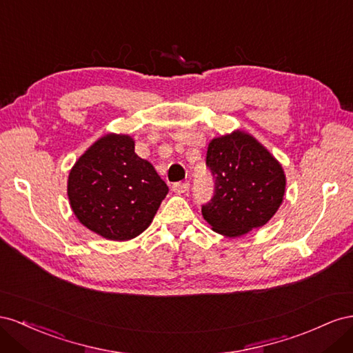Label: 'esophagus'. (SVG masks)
Listing matches in <instances>:
<instances>
[{"mask_svg":"<svg viewBox=\"0 0 353 353\" xmlns=\"http://www.w3.org/2000/svg\"><path fill=\"white\" fill-rule=\"evenodd\" d=\"M189 189V183H182V182H177L173 185V192L180 195V194H185L186 190Z\"/></svg>","mask_w":353,"mask_h":353,"instance_id":"esophagus-1","label":"esophagus"}]
</instances>
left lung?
<instances>
[{"label":"left lung","mask_w":353,"mask_h":353,"mask_svg":"<svg viewBox=\"0 0 353 353\" xmlns=\"http://www.w3.org/2000/svg\"><path fill=\"white\" fill-rule=\"evenodd\" d=\"M205 164L214 177V195L203 205L211 229L229 238L266 225L285 194V174L269 150L245 132L211 140Z\"/></svg>","instance_id":"8db88e82"}]
</instances>
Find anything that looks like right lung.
I'll return each mask as SVG.
<instances>
[{"label":"right lung","mask_w":353,"mask_h":353,"mask_svg":"<svg viewBox=\"0 0 353 353\" xmlns=\"http://www.w3.org/2000/svg\"><path fill=\"white\" fill-rule=\"evenodd\" d=\"M168 186L134 152L127 134H106L78 158L68 177L70 208L81 223L112 241L136 238L154 220Z\"/></svg>","instance_id":"obj_1"}]
</instances>
